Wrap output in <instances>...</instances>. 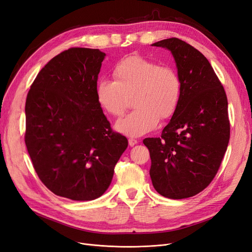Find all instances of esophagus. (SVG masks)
<instances>
[{
  "mask_svg": "<svg viewBox=\"0 0 252 252\" xmlns=\"http://www.w3.org/2000/svg\"><path fill=\"white\" fill-rule=\"evenodd\" d=\"M137 143H138L137 139H134V138H129V139H128V145H129V146H134V145H136Z\"/></svg>",
  "mask_w": 252,
  "mask_h": 252,
  "instance_id": "esophagus-1",
  "label": "esophagus"
}]
</instances>
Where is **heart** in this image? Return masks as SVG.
Listing matches in <instances>:
<instances>
[{
  "mask_svg": "<svg viewBox=\"0 0 252 252\" xmlns=\"http://www.w3.org/2000/svg\"><path fill=\"white\" fill-rule=\"evenodd\" d=\"M114 81L96 83L95 97L107 113L119 116L133 94L135 109L116 121L115 128L128 136H141L154 129L159 118L173 115L182 96V81L172 67L163 66L141 56L121 59L112 71Z\"/></svg>",
  "mask_w": 252,
  "mask_h": 252,
  "instance_id": "1",
  "label": "heart"
}]
</instances>
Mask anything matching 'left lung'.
<instances>
[{
    "label": "left lung",
    "mask_w": 252,
    "mask_h": 252,
    "mask_svg": "<svg viewBox=\"0 0 252 252\" xmlns=\"http://www.w3.org/2000/svg\"><path fill=\"white\" fill-rule=\"evenodd\" d=\"M169 50L182 81V96L161 137L145 138L156 191L188 198L215 178L229 141L227 97L209 60L179 38L153 43Z\"/></svg>",
    "instance_id": "8db88e82"
}]
</instances>
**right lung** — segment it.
Here are the masks:
<instances>
[{"label":"right lung","instance_id":"add662e5","mask_svg":"<svg viewBox=\"0 0 252 252\" xmlns=\"http://www.w3.org/2000/svg\"><path fill=\"white\" fill-rule=\"evenodd\" d=\"M105 56L86 48L60 53L38 72L27 95L25 142L34 169L46 188L71 200L101 196L127 147L95 97Z\"/></svg>","mask_w":252,"mask_h":252}]
</instances>
